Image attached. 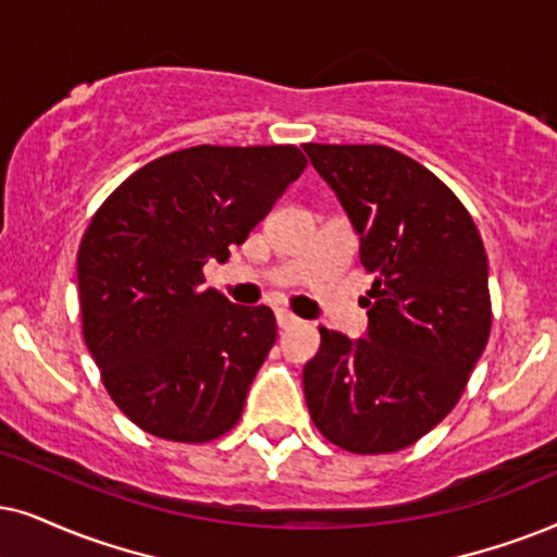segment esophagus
<instances>
[{"instance_id":"1","label":"esophagus","mask_w":557,"mask_h":557,"mask_svg":"<svg viewBox=\"0 0 557 557\" xmlns=\"http://www.w3.org/2000/svg\"><path fill=\"white\" fill-rule=\"evenodd\" d=\"M274 315H277V326L280 329H290V326H298V323H300L298 315H293L290 311H283V308H280V311Z\"/></svg>"}]
</instances>
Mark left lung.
<instances>
[{"mask_svg":"<svg viewBox=\"0 0 557 557\" xmlns=\"http://www.w3.org/2000/svg\"><path fill=\"white\" fill-rule=\"evenodd\" d=\"M339 197L372 277L368 336L321 331L302 370L319 432L357 455L398 453L453 411L491 334L488 257L457 195L388 146H302Z\"/></svg>","mask_w":557,"mask_h":557,"instance_id":"left-lung-1","label":"left lung"}]
</instances>
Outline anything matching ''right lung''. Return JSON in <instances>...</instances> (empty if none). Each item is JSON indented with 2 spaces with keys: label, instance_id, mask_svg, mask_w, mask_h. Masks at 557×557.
Listing matches in <instances>:
<instances>
[{
  "label": "right lung",
  "instance_id": "right-lung-1",
  "mask_svg": "<svg viewBox=\"0 0 557 557\" xmlns=\"http://www.w3.org/2000/svg\"><path fill=\"white\" fill-rule=\"evenodd\" d=\"M306 164L295 146H193L133 172L89 221L76 257L84 342L144 432L197 445L242 419L277 323L202 287V267L226 262Z\"/></svg>",
  "mask_w": 557,
  "mask_h": 557
}]
</instances>
